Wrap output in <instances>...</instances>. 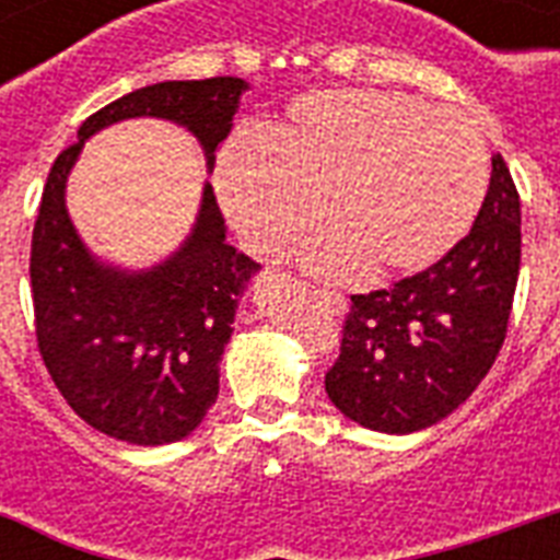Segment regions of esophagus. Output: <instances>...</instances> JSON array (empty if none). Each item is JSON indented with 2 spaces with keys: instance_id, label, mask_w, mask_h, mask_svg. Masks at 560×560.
I'll use <instances>...</instances> for the list:
<instances>
[{
  "instance_id": "esophagus-1",
  "label": "esophagus",
  "mask_w": 560,
  "mask_h": 560,
  "mask_svg": "<svg viewBox=\"0 0 560 560\" xmlns=\"http://www.w3.org/2000/svg\"><path fill=\"white\" fill-rule=\"evenodd\" d=\"M314 296L319 299V302H323V305L328 307L331 314H342V311H346V299H342L340 293H334V290L319 288V290H314Z\"/></svg>"
}]
</instances>
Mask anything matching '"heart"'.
Listing matches in <instances>:
<instances>
[{"label": "heart", "instance_id": "1", "mask_svg": "<svg viewBox=\"0 0 560 560\" xmlns=\"http://www.w3.org/2000/svg\"><path fill=\"white\" fill-rule=\"evenodd\" d=\"M486 186L474 118L383 90L307 92L284 121L229 142L218 165L220 202L258 255L288 253L323 202L331 229L305 246V261L328 276L435 261Z\"/></svg>", "mask_w": 560, "mask_h": 560}]
</instances>
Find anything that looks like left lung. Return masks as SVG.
Segmentation results:
<instances>
[{"label": "left lung", "instance_id": "8db88e82", "mask_svg": "<svg viewBox=\"0 0 560 560\" xmlns=\"http://www.w3.org/2000/svg\"><path fill=\"white\" fill-rule=\"evenodd\" d=\"M521 272V194L497 153L474 229L427 270L351 296L325 392L377 433H416L470 398L503 349Z\"/></svg>", "mask_w": 560, "mask_h": 560}]
</instances>
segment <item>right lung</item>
I'll use <instances>...</instances> for the list:
<instances>
[{
  "mask_svg": "<svg viewBox=\"0 0 560 560\" xmlns=\"http://www.w3.org/2000/svg\"><path fill=\"white\" fill-rule=\"evenodd\" d=\"M241 78L165 81L92 113L48 171L31 235V296L39 358L90 427L118 442H179L218 398L220 358L237 299L258 264L226 244L214 188H202L191 235L168 261L121 272L95 261L66 211V177L83 142L121 118L156 116L200 139L209 168L232 130Z\"/></svg>",
  "mask_w": 560,
  "mask_h": 560,
  "instance_id": "obj_1",
  "label": "right lung"
}]
</instances>
